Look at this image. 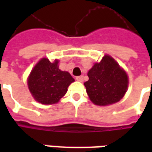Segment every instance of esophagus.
<instances>
[{"label": "esophagus", "mask_w": 152, "mask_h": 152, "mask_svg": "<svg viewBox=\"0 0 152 152\" xmlns=\"http://www.w3.org/2000/svg\"><path fill=\"white\" fill-rule=\"evenodd\" d=\"M76 80H78V81H83V80H84V76H76Z\"/></svg>", "instance_id": "1"}]
</instances>
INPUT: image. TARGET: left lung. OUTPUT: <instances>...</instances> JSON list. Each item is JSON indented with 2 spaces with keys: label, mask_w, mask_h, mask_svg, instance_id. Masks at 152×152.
<instances>
[{
  "label": "left lung",
  "mask_w": 152,
  "mask_h": 152,
  "mask_svg": "<svg viewBox=\"0 0 152 152\" xmlns=\"http://www.w3.org/2000/svg\"><path fill=\"white\" fill-rule=\"evenodd\" d=\"M88 76L89 80L84 85L89 99L96 105L107 106L119 102L127 90V74L109 55L95 63Z\"/></svg>",
  "instance_id": "left-lung-1"
}]
</instances>
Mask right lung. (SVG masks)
Returning a JSON list of instances; mask_svg holds the SVG:
<instances>
[{
    "label": "right lung",
    "instance_id": "1",
    "mask_svg": "<svg viewBox=\"0 0 152 152\" xmlns=\"http://www.w3.org/2000/svg\"><path fill=\"white\" fill-rule=\"evenodd\" d=\"M58 63V60L50 63L44 58L31 71L28 80V88L38 102L46 105L56 103L75 80L69 72L61 71Z\"/></svg>",
    "mask_w": 152,
    "mask_h": 152
}]
</instances>
